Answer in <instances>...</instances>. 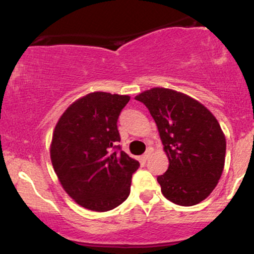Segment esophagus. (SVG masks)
Here are the masks:
<instances>
[{
	"label": "esophagus",
	"mask_w": 254,
	"mask_h": 254,
	"mask_svg": "<svg viewBox=\"0 0 254 254\" xmlns=\"http://www.w3.org/2000/svg\"><path fill=\"white\" fill-rule=\"evenodd\" d=\"M151 154H153V148H148L147 151L142 155V160H143V161H147V160L151 156Z\"/></svg>",
	"instance_id": "34e87169"
}]
</instances>
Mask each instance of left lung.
<instances>
[{
    "mask_svg": "<svg viewBox=\"0 0 254 254\" xmlns=\"http://www.w3.org/2000/svg\"><path fill=\"white\" fill-rule=\"evenodd\" d=\"M155 121L168 170L157 177L162 194L183 206L205 199L222 176L226 137L215 116L177 90L155 87L136 95Z\"/></svg>",
    "mask_w": 254,
    "mask_h": 254,
    "instance_id": "obj_1",
    "label": "left lung"
}]
</instances>
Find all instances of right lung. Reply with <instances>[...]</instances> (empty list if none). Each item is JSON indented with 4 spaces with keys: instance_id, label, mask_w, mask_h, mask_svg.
<instances>
[{
    "instance_id": "right-lung-1",
    "label": "right lung",
    "mask_w": 254,
    "mask_h": 254,
    "mask_svg": "<svg viewBox=\"0 0 254 254\" xmlns=\"http://www.w3.org/2000/svg\"><path fill=\"white\" fill-rule=\"evenodd\" d=\"M129 100V95L89 93L64 111L55 127L54 170L64 191L88 210H112L130 194L139 162L116 145L118 117Z\"/></svg>"
}]
</instances>
